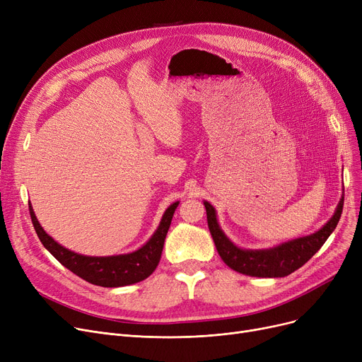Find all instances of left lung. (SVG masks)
Segmentation results:
<instances>
[{"instance_id": "obj_1", "label": "left lung", "mask_w": 362, "mask_h": 362, "mask_svg": "<svg viewBox=\"0 0 362 362\" xmlns=\"http://www.w3.org/2000/svg\"><path fill=\"white\" fill-rule=\"evenodd\" d=\"M208 229L224 264L238 273L252 277H284L300 269L333 233L344 210V195L333 217L313 235L288 240L269 250H242L220 229L214 206L204 201Z\"/></svg>"}]
</instances>
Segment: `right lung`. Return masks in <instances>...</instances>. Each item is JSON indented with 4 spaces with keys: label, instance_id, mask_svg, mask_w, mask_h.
Segmentation results:
<instances>
[{
    "label": "right lung",
    "instance_id": "add662e5",
    "mask_svg": "<svg viewBox=\"0 0 362 362\" xmlns=\"http://www.w3.org/2000/svg\"><path fill=\"white\" fill-rule=\"evenodd\" d=\"M177 205L179 201L171 204L167 208L156 233L151 236V239L142 246V248L130 254L111 257H88L76 254L64 248V246L57 243L42 229V226L37 221L30 204L29 213L37 238H40L42 245L52 254V257L57 261H60L66 269H69L71 273L79 276L81 279L92 284H97V286L120 288L145 280L157 269L163 252L164 239Z\"/></svg>",
    "mask_w": 362,
    "mask_h": 362
}]
</instances>
